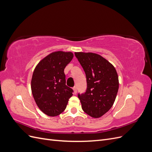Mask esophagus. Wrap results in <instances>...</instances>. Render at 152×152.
<instances>
[{"instance_id": "obj_1", "label": "esophagus", "mask_w": 152, "mask_h": 152, "mask_svg": "<svg viewBox=\"0 0 152 152\" xmlns=\"http://www.w3.org/2000/svg\"><path fill=\"white\" fill-rule=\"evenodd\" d=\"M73 93H74V94H77V87H74L73 88Z\"/></svg>"}]
</instances>
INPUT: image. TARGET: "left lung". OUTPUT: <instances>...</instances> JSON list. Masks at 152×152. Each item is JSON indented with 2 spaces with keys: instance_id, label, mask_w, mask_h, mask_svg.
Returning a JSON list of instances; mask_svg holds the SVG:
<instances>
[{
  "instance_id": "obj_1",
  "label": "left lung",
  "mask_w": 152,
  "mask_h": 152,
  "mask_svg": "<svg viewBox=\"0 0 152 152\" xmlns=\"http://www.w3.org/2000/svg\"><path fill=\"white\" fill-rule=\"evenodd\" d=\"M85 72L87 90L78 94L83 111L93 118H99L112 108L118 90L115 68L99 54L75 53Z\"/></svg>"
}]
</instances>
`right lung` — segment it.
<instances>
[{"label":"right lung","mask_w":152,"mask_h":152,"mask_svg":"<svg viewBox=\"0 0 152 152\" xmlns=\"http://www.w3.org/2000/svg\"><path fill=\"white\" fill-rule=\"evenodd\" d=\"M73 57L72 52H53L43 58L34 71L31 93L39 109L48 116L61 114L73 95L72 89L66 86L64 73Z\"/></svg>","instance_id":"right-lung-1"}]
</instances>
